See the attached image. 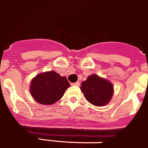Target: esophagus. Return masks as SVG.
Returning a JSON list of instances; mask_svg holds the SVG:
<instances>
[{"label": "esophagus", "mask_w": 148, "mask_h": 148, "mask_svg": "<svg viewBox=\"0 0 148 148\" xmlns=\"http://www.w3.org/2000/svg\"><path fill=\"white\" fill-rule=\"evenodd\" d=\"M79 84H80L79 82H75V83H72L71 85H75V86H79Z\"/></svg>", "instance_id": "obj_1"}]
</instances>
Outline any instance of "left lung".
I'll use <instances>...</instances> for the list:
<instances>
[{
	"label": "left lung",
	"mask_w": 148,
	"mask_h": 148,
	"mask_svg": "<svg viewBox=\"0 0 148 148\" xmlns=\"http://www.w3.org/2000/svg\"><path fill=\"white\" fill-rule=\"evenodd\" d=\"M81 90L85 99L96 106H103L110 102L113 97L114 87L112 83L99 75H92L82 83Z\"/></svg>",
	"instance_id": "obj_1"
}]
</instances>
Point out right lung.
<instances>
[{
  "instance_id": "right-lung-1",
  "label": "right lung",
  "mask_w": 148,
  "mask_h": 148,
  "mask_svg": "<svg viewBox=\"0 0 148 148\" xmlns=\"http://www.w3.org/2000/svg\"><path fill=\"white\" fill-rule=\"evenodd\" d=\"M69 86L66 77L60 76L55 71H49L40 73L32 79L30 91L38 103L48 106L58 101Z\"/></svg>"
}]
</instances>
